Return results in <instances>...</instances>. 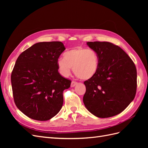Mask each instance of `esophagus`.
Returning a JSON list of instances; mask_svg holds the SVG:
<instances>
[{
    "mask_svg": "<svg viewBox=\"0 0 148 148\" xmlns=\"http://www.w3.org/2000/svg\"><path fill=\"white\" fill-rule=\"evenodd\" d=\"M77 84H78L77 82L72 81V82H71V87H74V86H75L76 85H77Z\"/></svg>",
    "mask_w": 148,
    "mask_h": 148,
    "instance_id": "34e87169",
    "label": "esophagus"
}]
</instances>
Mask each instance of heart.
Wrapping results in <instances>:
<instances>
[{
	"mask_svg": "<svg viewBox=\"0 0 148 148\" xmlns=\"http://www.w3.org/2000/svg\"><path fill=\"white\" fill-rule=\"evenodd\" d=\"M64 57L57 60V65L60 73L65 77L70 75L71 67L75 75L83 80L92 78L97 73L99 57L92 49L75 47L66 51Z\"/></svg>",
	"mask_w": 148,
	"mask_h": 148,
	"instance_id": "obj_1",
	"label": "heart"
}]
</instances>
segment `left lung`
<instances>
[{"instance_id": "8db88e82", "label": "left lung", "mask_w": 148, "mask_h": 148, "mask_svg": "<svg viewBox=\"0 0 148 148\" xmlns=\"http://www.w3.org/2000/svg\"><path fill=\"white\" fill-rule=\"evenodd\" d=\"M99 57L96 75L84 82L83 102L86 109L99 118L122 112L134 99L137 87L135 64L118 46L109 42H88Z\"/></svg>"}]
</instances>
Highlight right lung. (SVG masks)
Instances as JSON below:
<instances>
[{
    "instance_id": "obj_1",
    "label": "right lung",
    "mask_w": 148,
    "mask_h": 148,
    "mask_svg": "<svg viewBox=\"0 0 148 148\" xmlns=\"http://www.w3.org/2000/svg\"><path fill=\"white\" fill-rule=\"evenodd\" d=\"M65 49L62 42H41L18 57L11 75L13 99L27 117L46 121L62 109L63 91L71 84L58 71L57 60Z\"/></svg>"
}]
</instances>
